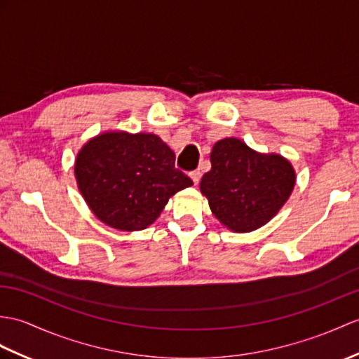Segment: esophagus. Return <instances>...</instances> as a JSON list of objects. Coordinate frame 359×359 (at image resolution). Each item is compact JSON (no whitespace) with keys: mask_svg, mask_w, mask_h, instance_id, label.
Returning <instances> with one entry per match:
<instances>
[{"mask_svg":"<svg viewBox=\"0 0 359 359\" xmlns=\"http://www.w3.org/2000/svg\"><path fill=\"white\" fill-rule=\"evenodd\" d=\"M189 177L191 179H193V182L196 183V185H197V183H198V180H200V171L198 170H194V171H191L189 172Z\"/></svg>","mask_w":359,"mask_h":359,"instance_id":"34e87169","label":"esophagus"}]
</instances>
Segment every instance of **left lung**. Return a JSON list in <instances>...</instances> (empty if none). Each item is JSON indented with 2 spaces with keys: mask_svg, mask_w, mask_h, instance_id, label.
Instances as JSON below:
<instances>
[{
  "mask_svg": "<svg viewBox=\"0 0 359 359\" xmlns=\"http://www.w3.org/2000/svg\"><path fill=\"white\" fill-rule=\"evenodd\" d=\"M211 165L200 182V191L215 217L232 231L260 228L294 189L292 165L277 154H258L234 137L214 145Z\"/></svg>",
  "mask_w": 359,
  "mask_h": 359,
  "instance_id": "left-lung-1",
  "label": "left lung"
}]
</instances>
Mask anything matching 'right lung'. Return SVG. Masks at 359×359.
I'll use <instances>...</instances> for the list:
<instances>
[{
    "instance_id": "obj_1",
    "label": "right lung",
    "mask_w": 359,
    "mask_h": 359,
    "mask_svg": "<svg viewBox=\"0 0 359 359\" xmlns=\"http://www.w3.org/2000/svg\"><path fill=\"white\" fill-rule=\"evenodd\" d=\"M174 162L170 147L154 135L105 133L82 147L74 174L99 220L140 231L159 217L171 196L193 185Z\"/></svg>"
}]
</instances>
